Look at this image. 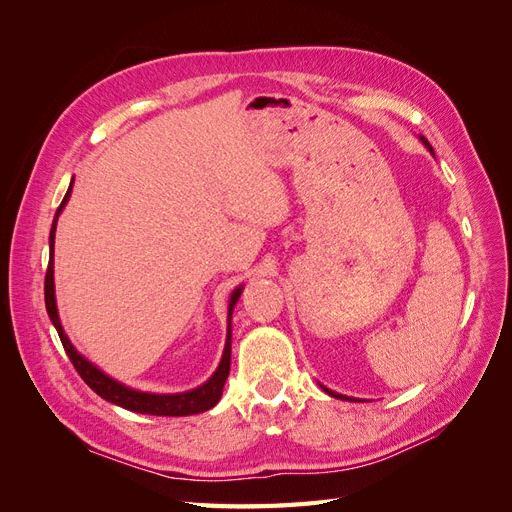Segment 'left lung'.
Listing matches in <instances>:
<instances>
[{
  "label": "left lung",
  "instance_id": "left-lung-1",
  "mask_svg": "<svg viewBox=\"0 0 512 512\" xmlns=\"http://www.w3.org/2000/svg\"><path fill=\"white\" fill-rule=\"evenodd\" d=\"M425 145H427V141H425ZM429 147V145H427ZM431 149V147H429ZM324 391H327L329 395H333V397H339V399H346V397H342V395H339V393H333V391H329V389H324Z\"/></svg>",
  "mask_w": 512,
  "mask_h": 512
}]
</instances>
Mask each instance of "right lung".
I'll list each match as a JSON object with an SVG mask.
<instances>
[{
	"instance_id": "obj_1",
	"label": "right lung",
	"mask_w": 512,
	"mask_h": 512,
	"mask_svg": "<svg viewBox=\"0 0 512 512\" xmlns=\"http://www.w3.org/2000/svg\"><path fill=\"white\" fill-rule=\"evenodd\" d=\"M72 185L68 188L64 200L55 213L53 220V228H51V258H49V267H46V275H44V303H46V312H49L51 322L55 324V329L59 333L61 346H64L68 359L72 361L74 369L79 371V376L87 382V386L91 391H96L102 399L111 401V404H117L126 410L132 412H141V414H156V416H188V414H198L205 412L209 408H213L218 404L222 391H224V382L228 378L230 371V318H232V309H235V303L241 297V288H237L232 292L230 297V305H228V335H226V348H224V356L222 363L218 367V371L209 378V382H205L203 386H198L194 391L188 393H177V395H153V393H141L128 389V386L119 384L117 380L104 376L98 367L91 365L85 356H81L79 352L74 350V346L70 344V339L66 337L64 329H61V322L57 316V307H55V286H53V243H55V224H57V215L59 211L64 209V205L68 203Z\"/></svg>"
}]
</instances>
